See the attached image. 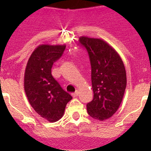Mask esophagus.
<instances>
[{
    "label": "esophagus",
    "mask_w": 151,
    "mask_h": 151,
    "mask_svg": "<svg viewBox=\"0 0 151 151\" xmlns=\"http://www.w3.org/2000/svg\"><path fill=\"white\" fill-rule=\"evenodd\" d=\"M78 96V91H76L75 92H73V93H72V96L74 98V97H77Z\"/></svg>",
    "instance_id": "esophagus-1"
}]
</instances>
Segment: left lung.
<instances>
[{
    "instance_id": "1",
    "label": "left lung",
    "mask_w": 151,
    "mask_h": 151,
    "mask_svg": "<svg viewBox=\"0 0 151 151\" xmlns=\"http://www.w3.org/2000/svg\"><path fill=\"white\" fill-rule=\"evenodd\" d=\"M80 43L88 51L92 67L93 99L87 104L88 114L104 121L118 110L127 85L126 71L118 53L105 41L82 36Z\"/></svg>"
}]
</instances>
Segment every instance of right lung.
I'll list each match as a JSON object with an SVG mask.
<instances>
[{
    "label": "right lung",
    "instance_id": "add662e5",
    "mask_svg": "<svg viewBox=\"0 0 151 151\" xmlns=\"http://www.w3.org/2000/svg\"><path fill=\"white\" fill-rule=\"evenodd\" d=\"M65 45H40L28 59L24 73V90L29 104L41 117L59 121L72 96L52 75L55 62L62 56Z\"/></svg>",
    "mask_w": 151,
    "mask_h": 151
}]
</instances>
